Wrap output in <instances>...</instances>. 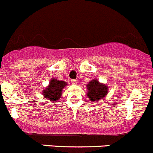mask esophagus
Listing matches in <instances>:
<instances>
[{
  "label": "esophagus",
  "mask_w": 153,
  "mask_h": 153,
  "mask_svg": "<svg viewBox=\"0 0 153 153\" xmlns=\"http://www.w3.org/2000/svg\"><path fill=\"white\" fill-rule=\"evenodd\" d=\"M71 82H72V84H73V85H77V84H78V82H77L76 80H71Z\"/></svg>",
  "instance_id": "1"
}]
</instances>
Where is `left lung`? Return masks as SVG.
Segmentation results:
<instances>
[{"mask_svg": "<svg viewBox=\"0 0 153 153\" xmlns=\"http://www.w3.org/2000/svg\"><path fill=\"white\" fill-rule=\"evenodd\" d=\"M87 96L89 100L96 103L106 96L108 88L105 84L101 83L97 79H94L87 84Z\"/></svg>", "mask_w": 153, "mask_h": 153, "instance_id": "obj_1", "label": "left lung"}]
</instances>
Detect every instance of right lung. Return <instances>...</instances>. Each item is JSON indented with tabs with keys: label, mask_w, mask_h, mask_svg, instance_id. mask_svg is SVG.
<instances>
[{
	"label": "right lung",
	"mask_w": 153,
	"mask_h": 153,
	"mask_svg": "<svg viewBox=\"0 0 153 153\" xmlns=\"http://www.w3.org/2000/svg\"><path fill=\"white\" fill-rule=\"evenodd\" d=\"M67 85V82L62 80H58L56 78L51 79L48 86L42 91L44 98L52 103L57 102L62 96V89Z\"/></svg>",
	"instance_id": "add662e5"
}]
</instances>
